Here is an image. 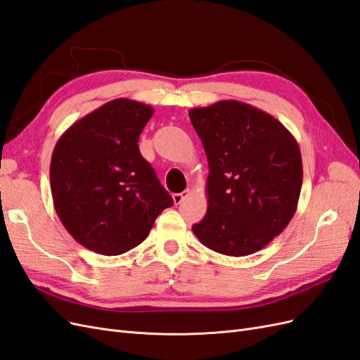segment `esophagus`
I'll list each match as a JSON object with an SVG mask.
<instances>
[{
	"instance_id": "1",
	"label": "esophagus",
	"mask_w": 360,
	"mask_h": 360,
	"mask_svg": "<svg viewBox=\"0 0 360 360\" xmlns=\"http://www.w3.org/2000/svg\"><path fill=\"white\" fill-rule=\"evenodd\" d=\"M189 195H191V191H189V189L183 191V192H180V193H174V195H172L174 204H181V202H183V200H184V198H188Z\"/></svg>"
}]
</instances>
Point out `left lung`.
Wrapping results in <instances>:
<instances>
[{"label":"left lung","mask_w":360,"mask_h":360,"mask_svg":"<svg viewBox=\"0 0 360 360\" xmlns=\"http://www.w3.org/2000/svg\"><path fill=\"white\" fill-rule=\"evenodd\" d=\"M209 162L207 213L192 225L214 252L245 257L269 245L296 213L303 167L279 120L238 101L189 111Z\"/></svg>","instance_id":"left-lung-1"}]
</instances>
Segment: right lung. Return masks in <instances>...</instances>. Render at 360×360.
<instances>
[{
	"mask_svg": "<svg viewBox=\"0 0 360 360\" xmlns=\"http://www.w3.org/2000/svg\"><path fill=\"white\" fill-rule=\"evenodd\" d=\"M155 110L114 99L73 123L51 159V192L76 242L102 255L143 243L156 217L174 204L138 139Z\"/></svg>",
	"mask_w": 360,
	"mask_h": 360,
	"instance_id": "right-lung-1",
	"label": "right lung"
}]
</instances>
